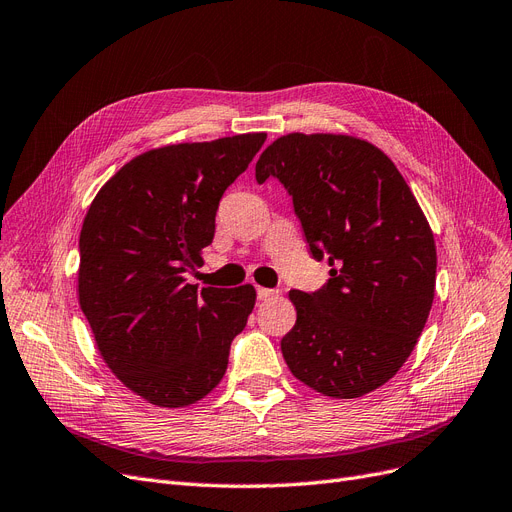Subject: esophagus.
Wrapping results in <instances>:
<instances>
[{"label":"esophagus","mask_w":512,"mask_h":512,"mask_svg":"<svg viewBox=\"0 0 512 512\" xmlns=\"http://www.w3.org/2000/svg\"><path fill=\"white\" fill-rule=\"evenodd\" d=\"M274 295H278V291L266 289V287H257V297H259L261 301H266V299H270V297H274Z\"/></svg>","instance_id":"34e87169"}]
</instances>
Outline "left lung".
<instances>
[{
  "instance_id": "8db88e82",
  "label": "left lung",
  "mask_w": 512,
  "mask_h": 512,
  "mask_svg": "<svg viewBox=\"0 0 512 512\" xmlns=\"http://www.w3.org/2000/svg\"><path fill=\"white\" fill-rule=\"evenodd\" d=\"M255 177L289 189L312 257L331 266L320 291L289 293L297 320L280 350L291 373L331 399L384 386L418 344L437 282L434 236L399 168L365 139L289 132Z\"/></svg>"
}]
</instances>
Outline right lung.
<instances>
[{
  "instance_id": "obj_1",
  "label": "right lung",
  "mask_w": 512,
  "mask_h": 512,
  "mask_svg": "<svg viewBox=\"0 0 512 512\" xmlns=\"http://www.w3.org/2000/svg\"><path fill=\"white\" fill-rule=\"evenodd\" d=\"M266 132L143 151L94 196L80 232L78 299L113 375L158 407L202 401L223 380L255 287L189 285L217 206Z\"/></svg>"
}]
</instances>
